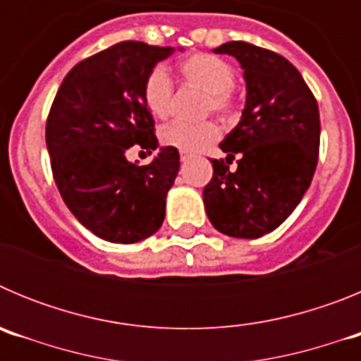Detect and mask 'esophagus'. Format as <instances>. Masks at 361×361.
I'll return each mask as SVG.
<instances>
[{
	"label": "esophagus",
	"instance_id": "obj_1",
	"mask_svg": "<svg viewBox=\"0 0 361 361\" xmlns=\"http://www.w3.org/2000/svg\"><path fill=\"white\" fill-rule=\"evenodd\" d=\"M190 159H191V153H188V152H180V161L186 162V161H190Z\"/></svg>",
	"mask_w": 361,
	"mask_h": 361
}]
</instances>
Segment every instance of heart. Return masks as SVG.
<instances>
[{"label":"heart","instance_id":"1","mask_svg":"<svg viewBox=\"0 0 361 361\" xmlns=\"http://www.w3.org/2000/svg\"><path fill=\"white\" fill-rule=\"evenodd\" d=\"M178 72L190 85L206 92V110L226 114L231 108V88L235 81L233 68L220 57L209 54H195L178 65ZM173 86L164 68L157 66L148 73L142 86V99L153 117L164 119L170 114ZM219 139V128L212 121L197 124L171 123L161 132L162 145L180 152H200Z\"/></svg>","mask_w":361,"mask_h":361}]
</instances>
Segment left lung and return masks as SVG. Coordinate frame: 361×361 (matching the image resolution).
Segmentation results:
<instances>
[{"label":"left lung","mask_w":361,"mask_h":361,"mask_svg":"<svg viewBox=\"0 0 361 361\" xmlns=\"http://www.w3.org/2000/svg\"><path fill=\"white\" fill-rule=\"evenodd\" d=\"M240 63L245 104L238 124L213 159L204 208L216 231L258 238L279 228L300 204L317 170L320 114L298 70L279 54L244 41L213 50ZM239 157L238 170L228 164Z\"/></svg>","instance_id":"1"}]
</instances>
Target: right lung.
<instances>
[{"label": "right lung", "instance_id": "add662e5", "mask_svg": "<svg viewBox=\"0 0 361 361\" xmlns=\"http://www.w3.org/2000/svg\"><path fill=\"white\" fill-rule=\"evenodd\" d=\"M173 52L141 41L114 44L73 66L50 108L47 148L57 190L73 216L106 242L145 240L164 220L180 162L177 148L159 146L153 135L142 86ZM133 144L159 153L141 166L126 159Z\"/></svg>", "mask_w": 361, "mask_h": 361}]
</instances>
